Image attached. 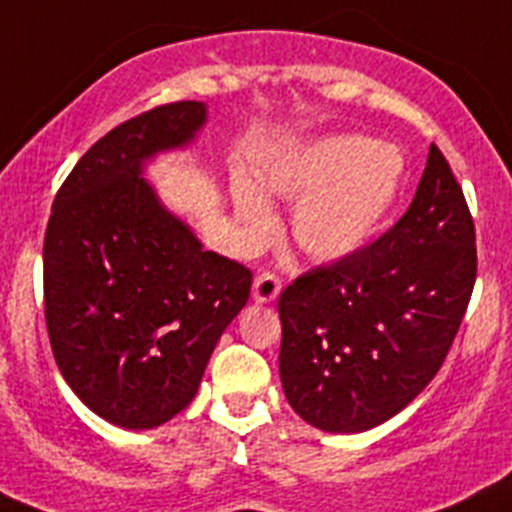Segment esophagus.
Returning <instances> with one entry per match:
<instances>
[{
  "instance_id": "34e87169",
  "label": "esophagus",
  "mask_w": 512,
  "mask_h": 512,
  "mask_svg": "<svg viewBox=\"0 0 512 512\" xmlns=\"http://www.w3.org/2000/svg\"><path fill=\"white\" fill-rule=\"evenodd\" d=\"M281 294V279L271 271H264L253 279V299L259 301V304H269L274 301L276 296Z\"/></svg>"
}]
</instances>
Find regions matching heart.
<instances>
[{"label":"heart","instance_id":"obj_1","mask_svg":"<svg viewBox=\"0 0 512 512\" xmlns=\"http://www.w3.org/2000/svg\"><path fill=\"white\" fill-rule=\"evenodd\" d=\"M405 160L392 145L357 135L326 138L261 175L266 193L299 201L291 231L311 259L339 261L362 251L397 203ZM243 241L259 246L274 236L276 216L256 188L236 186Z\"/></svg>","mask_w":512,"mask_h":512}]
</instances>
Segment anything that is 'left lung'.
<instances>
[{
    "instance_id": "8db88e82",
    "label": "left lung",
    "mask_w": 512,
    "mask_h": 512,
    "mask_svg": "<svg viewBox=\"0 0 512 512\" xmlns=\"http://www.w3.org/2000/svg\"><path fill=\"white\" fill-rule=\"evenodd\" d=\"M475 276L470 208L430 145L405 216L281 291L279 374L296 415L324 432H364L405 410L440 372Z\"/></svg>"
}]
</instances>
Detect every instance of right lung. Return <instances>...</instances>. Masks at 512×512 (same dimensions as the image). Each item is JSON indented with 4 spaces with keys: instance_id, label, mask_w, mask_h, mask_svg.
<instances>
[{
    "instance_id": "obj_1",
    "label": "right lung",
    "mask_w": 512,
    "mask_h": 512,
    "mask_svg": "<svg viewBox=\"0 0 512 512\" xmlns=\"http://www.w3.org/2000/svg\"><path fill=\"white\" fill-rule=\"evenodd\" d=\"M206 105L180 100L102 135L72 168L45 233V319L72 392L102 420L150 430L191 405L253 274L203 251L143 165L183 148Z\"/></svg>"
}]
</instances>
